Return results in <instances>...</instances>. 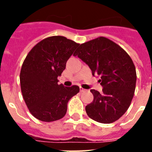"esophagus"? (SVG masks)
I'll return each instance as SVG.
<instances>
[{"label":"esophagus","mask_w":152,"mask_h":152,"mask_svg":"<svg viewBox=\"0 0 152 152\" xmlns=\"http://www.w3.org/2000/svg\"><path fill=\"white\" fill-rule=\"evenodd\" d=\"M86 90L84 89L83 88H81V87H80V93H83V92H85Z\"/></svg>","instance_id":"1"}]
</instances>
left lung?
<instances>
[{
  "instance_id": "1",
  "label": "left lung",
  "mask_w": 152,
  "mask_h": 152,
  "mask_svg": "<svg viewBox=\"0 0 152 152\" xmlns=\"http://www.w3.org/2000/svg\"><path fill=\"white\" fill-rule=\"evenodd\" d=\"M77 56L100 77L102 93L92 89V103L86 106L88 116L100 123H112L126 112L133 98L136 71L128 53L112 40L100 36L80 44Z\"/></svg>"
}]
</instances>
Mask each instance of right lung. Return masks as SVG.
<instances>
[{
    "label": "right lung",
    "mask_w": 152,
    "mask_h": 152,
    "mask_svg": "<svg viewBox=\"0 0 152 152\" xmlns=\"http://www.w3.org/2000/svg\"><path fill=\"white\" fill-rule=\"evenodd\" d=\"M79 45L64 36H49L26 56L20 75L21 91L30 113L39 120L49 123L64 117L68 100L80 91L77 85L58 84V77Z\"/></svg>",
    "instance_id": "1"
}]
</instances>
